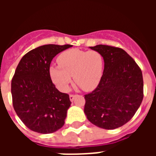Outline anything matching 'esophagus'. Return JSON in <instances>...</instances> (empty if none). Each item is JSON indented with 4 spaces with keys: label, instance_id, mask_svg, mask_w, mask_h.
<instances>
[{
    "label": "esophagus",
    "instance_id": "34e87169",
    "mask_svg": "<svg viewBox=\"0 0 156 156\" xmlns=\"http://www.w3.org/2000/svg\"><path fill=\"white\" fill-rule=\"evenodd\" d=\"M76 96V95H75V94H70V95H69V99H70V101H73L74 100V98H75Z\"/></svg>",
    "mask_w": 156,
    "mask_h": 156
}]
</instances>
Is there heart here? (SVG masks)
<instances>
[{"label":"heart","mask_w":156,"mask_h":156,"mask_svg":"<svg viewBox=\"0 0 156 156\" xmlns=\"http://www.w3.org/2000/svg\"><path fill=\"white\" fill-rule=\"evenodd\" d=\"M58 66H51L50 73L62 91L69 90L72 76L76 84L85 91L94 90L100 83L104 61L97 51L70 49L58 56Z\"/></svg>","instance_id":"1"}]
</instances>
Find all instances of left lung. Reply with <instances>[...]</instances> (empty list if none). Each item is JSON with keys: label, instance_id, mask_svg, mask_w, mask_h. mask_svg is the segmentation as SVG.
<instances>
[{"label": "left lung", "instance_id": "left-lung-1", "mask_svg": "<svg viewBox=\"0 0 156 156\" xmlns=\"http://www.w3.org/2000/svg\"><path fill=\"white\" fill-rule=\"evenodd\" d=\"M90 48L101 54L105 66L97 87L84 95V112L98 127H120L132 119L142 102V72L122 48L103 44Z\"/></svg>", "mask_w": 156, "mask_h": 156}]
</instances>
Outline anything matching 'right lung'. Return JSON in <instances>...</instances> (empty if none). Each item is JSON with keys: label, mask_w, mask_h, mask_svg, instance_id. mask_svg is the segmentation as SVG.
<instances>
[{"label": "right lung", "mask_w": 156, "mask_h": 156, "mask_svg": "<svg viewBox=\"0 0 156 156\" xmlns=\"http://www.w3.org/2000/svg\"><path fill=\"white\" fill-rule=\"evenodd\" d=\"M73 45L46 44L22 58L12 80V104L16 114L30 129L51 133L65 123L71 101L52 83L50 65L58 53Z\"/></svg>", "instance_id": "1"}]
</instances>
